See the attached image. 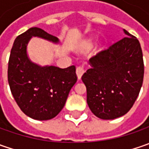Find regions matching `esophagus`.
I'll use <instances>...</instances> for the list:
<instances>
[{"label": "esophagus", "instance_id": "esophagus-1", "mask_svg": "<svg viewBox=\"0 0 149 149\" xmlns=\"http://www.w3.org/2000/svg\"><path fill=\"white\" fill-rule=\"evenodd\" d=\"M84 73V70L83 66H78L77 69H76V74H77V77L79 79H81Z\"/></svg>", "mask_w": 149, "mask_h": 149}]
</instances>
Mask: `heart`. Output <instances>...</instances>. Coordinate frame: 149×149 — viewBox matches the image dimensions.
<instances>
[{
  "label": "heart",
  "mask_w": 149,
  "mask_h": 149,
  "mask_svg": "<svg viewBox=\"0 0 149 149\" xmlns=\"http://www.w3.org/2000/svg\"><path fill=\"white\" fill-rule=\"evenodd\" d=\"M86 45H89V46H90V45H92V42H91V41H89V42H87Z\"/></svg>",
  "instance_id": "1"
}]
</instances>
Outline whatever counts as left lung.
I'll use <instances>...</instances> for the list:
<instances>
[{
    "label": "left lung",
    "mask_w": 149,
    "mask_h": 149,
    "mask_svg": "<svg viewBox=\"0 0 149 149\" xmlns=\"http://www.w3.org/2000/svg\"><path fill=\"white\" fill-rule=\"evenodd\" d=\"M127 36L109 49L89 59L90 68L82 76L87 104L102 119H114L127 113L140 92L144 65L138 39Z\"/></svg>",
    "instance_id": "left-lung-1"
}]
</instances>
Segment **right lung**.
<instances>
[{
	"label": "right lung",
	"instance_id": "right-lung-1",
	"mask_svg": "<svg viewBox=\"0 0 149 149\" xmlns=\"http://www.w3.org/2000/svg\"><path fill=\"white\" fill-rule=\"evenodd\" d=\"M32 37L54 44L59 39L40 28L32 27L15 40L8 63V83L21 111L36 120L54 118L65 104L69 93L77 81L75 66L60 69L33 63L27 54Z\"/></svg>",
	"mask_w": 149,
	"mask_h": 149
}]
</instances>
